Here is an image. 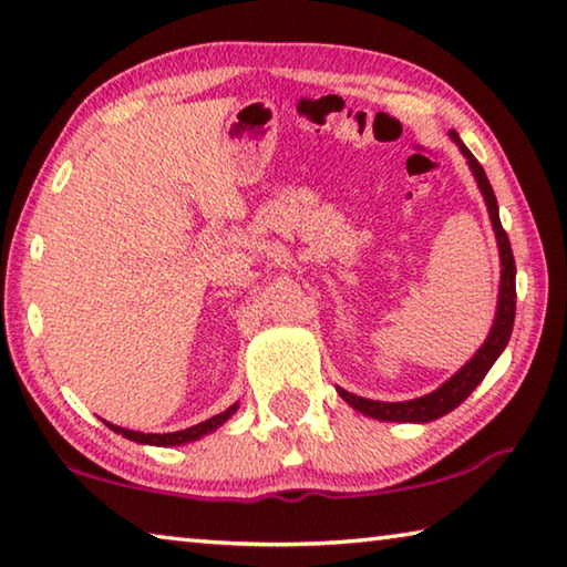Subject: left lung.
I'll return each instance as SVG.
<instances>
[{
  "label": "left lung",
  "mask_w": 567,
  "mask_h": 567,
  "mask_svg": "<svg viewBox=\"0 0 567 567\" xmlns=\"http://www.w3.org/2000/svg\"><path fill=\"white\" fill-rule=\"evenodd\" d=\"M453 140L463 150V155L467 157V165L473 169V175L477 179V187L483 192L487 213H491L493 227H495V237H497V247H501V265H503V275H501V300H497V315L493 322V330L487 334V340L483 348L477 350V354L470 360L463 370L455 372L443 388H437L435 392H430L425 398L417 400H408V402H378V400H364L358 395H350L348 390H338L342 400H348L354 410H360L362 415L378 417V420H392V422H430L443 417L445 412L455 410L460 402H463L470 392H473L483 378L487 375V370L493 368V362L501 358V352L505 350L507 340L513 334V322H515V257H513V247L511 239H507V233L501 225V215H497V199L495 192L491 187V182L485 177V169L480 162L473 157L455 132Z\"/></svg>",
  "instance_id": "1"
}]
</instances>
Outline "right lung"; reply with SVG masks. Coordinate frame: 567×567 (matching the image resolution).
<instances>
[{
	"instance_id": "1",
	"label": "right lung",
	"mask_w": 567,
	"mask_h": 567,
	"mask_svg": "<svg viewBox=\"0 0 567 567\" xmlns=\"http://www.w3.org/2000/svg\"><path fill=\"white\" fill-rule=\"evenodd\" d=\"M237 410V405L227 408L225 412H219V415L209 417L205 422H199V425H192L187 430H179V433H165V435H145V433H134V430H124V427H117V425H110L107 427L114 430V433L124 435L127 440H134V443H142V445H162V447H169V445H182V443H189V440H197L203 437L207 433H213V430H217L223 422L233 415V412Z\"/></svg>"
}]
</instances>
